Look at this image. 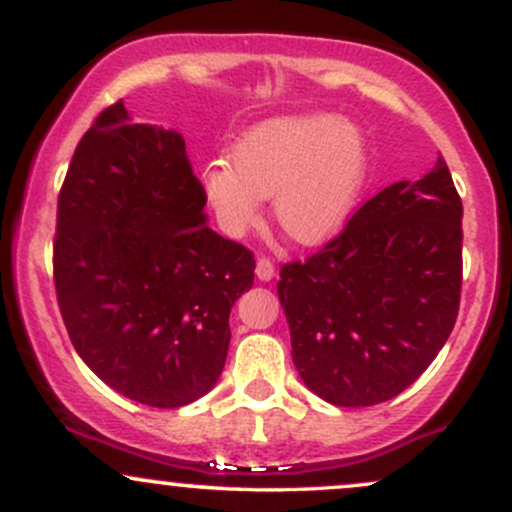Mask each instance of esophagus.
Listing matches in <instances>:
<instances>
[{
	"label": "esophagus",
	"mask_w": 512,
	"mask_h": 512,
	"mask_svg": "<svg viewBox=\"0 0 512 512\" xmlns=\"http://www.w3.org/2000/svg\"><path fill=\"white\" fill-rule=\"evenodd\" d=\"M255 274H257V279H260V281L274 279V262L269 260V257H260V260H257Z\"/></svg>",
	"instance_id": "1"
}]
</instances>
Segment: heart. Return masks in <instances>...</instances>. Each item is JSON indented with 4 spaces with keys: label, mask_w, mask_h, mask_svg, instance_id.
I'll use <instances>...</instances> for the list:
<instances>
[{
    "label": "heart",
    "mask_w": 512,
    "mask_h": 512,
    "mask_svg": "<svg viewBox=\"0 0 512 512\" xmlns=\"http://www.w3.org/2000/svg\"><path fill=\"white\" fill-rule=\"evenodd\" d=\"M368 175L361 132L325 113L276 117L233 144L231 163L204 168L202 187L221 231L243 238L272 197L274 219L291 240L332 238L354 214Z\"/></svg>",
    "instance_id": "heart-1"
}]
</instances>
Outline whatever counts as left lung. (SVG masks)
Masks as SVG:
<instances>
[{"label": "left lung", "instance_id": "obj_1", "mask_svg": "<svg viewBox=\"0 0 512 512\" xmlns=\"http://www.w3.org/2000/svg\"><path fill=\"white\" fill-rule=\"evenodd\" d=\"M462 199L448 163L370 197L276 284L303 383L337 407L387 402L448 342L460 310Z\"/></svg>", "mask_w": 512, "mask_h": 512}]
</instances>
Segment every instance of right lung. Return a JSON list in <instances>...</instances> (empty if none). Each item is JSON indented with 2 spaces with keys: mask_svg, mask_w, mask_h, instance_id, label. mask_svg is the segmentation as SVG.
I'll use <instances>...</instances> for the list:
<instances>
[{
  "mask_svg": "<svg viewBox=\"0 0 512 512\" xmlns=\"http://www.w3.org/2000/svg\"><path fill=\"white\" fill-rule=\"evenodd\" d=\"M185 139L134 125L122 101L76 146L52 245L60 313L76 354L146 407L207 395L231 342L233 303L255 279L245 245L207 226Z\"/></svg>",
  "mask_w": 512,
  "mask_h": 512,
  "instance_id": "obj_1",
  "label": "right lung"
}]
</instances>
